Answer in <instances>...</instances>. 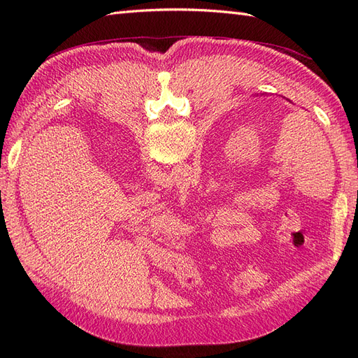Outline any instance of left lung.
<instances>
[{"mask_svg": "<svg viewBox=\"0 0 358 358\" xmlns=\"http://www.w3.org/2000/svg\"><path fill=\"white\" fill-rule=\"evenodd\" d=\"M288 101H289V100H288Z\"/></svg>", "mask_w": 358, "mask_h": 358, "instance_id": "obj_1", "label": "left lung"}]
</instances>
